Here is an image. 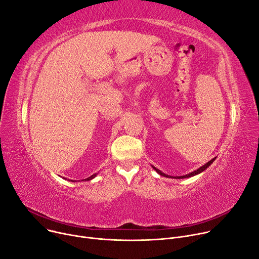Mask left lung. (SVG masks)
Returning <instances> with one entry per match:
<instances>
[{
	"label": "left lung",
	"mask_w": 259,
	"mask_h": 259,
	"mask_svg": "<svg viewBox=\"0 0 259 259\" xmlns=\"http://www.w3.org/2000/svg\"><path fill=\"white\" fill-rule=\"evenodd\" d=\"M217 157H213L212 160H210L208 163H206L205 165H203V166H201L200 168H198L197 170H195V171H193V172H191V173H189V174H186V175H183V176H171V175H168V174H165V173H163L161 170H158V169H156L155 167H153V166H151L158 174L160 175H162V176H165V177H169V178H176V180H181V178H189V177H192V176H195V175H197V174H200L201 172H203L205 169H207L212 163H213V161L215 160Z\"/></svg>",
	"instance_id": "1"
}]
</instances>
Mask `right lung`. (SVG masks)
Listing matches in <instances>:
<instances>
[{
	"mask_svg": "<svg viewBox=\"0 0 259 259\" xmlns=\"http://www.w3.org/2000/svg\"><path fill=\"white\" fill-rule=\"evenodd\" d=\"M96 175H97V173H95V174H93V175L89 176L88 178H85V180H83V182H84V181H86V182H88V181H91V180H93V178H94ZM64 180H65V178H64ZM69 181H70V180H69ZM70 182H72V183H75V181H70Z\"/></svg>",
	"mask_w": 259,
	"mask_h": 259,
	"instance_id": "1",
	"label": "right lung"
}]
</instances>
